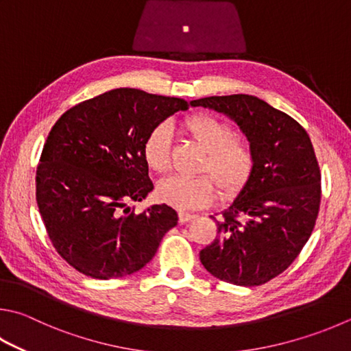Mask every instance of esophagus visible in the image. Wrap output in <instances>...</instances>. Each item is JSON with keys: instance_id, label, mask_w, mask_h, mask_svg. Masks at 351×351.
Segmentation results:
<instances>
[{"instance_id": "1", "label": "esophagus", "mask_w": 351, "mask_h": 351, "mask_svg": "<svg viewBox=\"0 0 351 351\" xmlns=\"http://www.w3.org/2000/svg\"><path fill=\"white\" fill-rule=\"evenodd\" d=\"M178 218H180V222L181 224H186V222L195 219L196 216L192 215V213H186V212H180V215H178Z\"/></svg>"}]
</instances>
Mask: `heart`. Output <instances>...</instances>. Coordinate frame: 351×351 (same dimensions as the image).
Wrapping results in <instances>:
<instances>
[{
	"instance_id": "1",
	"label": "heart",
	"mask_w": 351,
	"mask_h": 351,
	"mask_svg": "<svg viewBox=\"0 0 351 351\" xmlns=\"http://www.w3.org/2000/svg\"><path fill=\"white\" fill-rule=\"evenodd\" d=\"M186 130L206 150L199 164V176L171 175L156 186V197L178 210H195L208 206L218 195L230 197L239 193L254 170V150L245 139L237 138L234 129L210 114H195L186 121ZM171 127L159 123L150 130L143 144L145 164L155 171L170 165Z\"/></svg>"
}]
</instances>
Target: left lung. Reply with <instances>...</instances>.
<instances>
[{"instance_id": "1", "label": "left lung", "mask_w": 351, "mask_h": 351, "mask_svg": "<svg viewBox=\"0 0 351 351\" xmlns=\"http://www.w3.org/2000/svg\"><path fill=\"white\" fill-rule=\"evenodd\" d=\"M233 119L254 150L252 178L216 219L218 237L202 248L206 270L221 281L253 287L282 273L313 232L321 170L304 127L252 95L190 101Z\"/></svg>"}]
</instances>
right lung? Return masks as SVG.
<instances>
[{"mask_svg": "<svg viewBox=\"0 0 351 351\" xmlns=\"http://www.w3.org/2000/svg\"><path fill=\"white\" fill-rule=\"evenodd\" d=\"M187 109L181 98L124 87L73 106L52 127L36 169V202L55 250L82 275L141 270L178 224L165 204L136 215L129 202L154 190L144 139Z\"/></svg>", "mask_w": 351, "mask_h": 351, "instance_id": "add662e5", "label": "right lung"}]
</instances>
